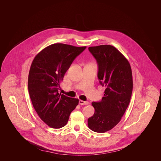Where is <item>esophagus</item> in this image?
Masks as SVG:
<instances>
[{"label": "esophagus", "mask_w": 161, "mask_h": 161, "mask_svg": "<svg viewBox=\"0 0 161 161\" xmlns=\"http://www.w3.org/2000/svg\"><path fill=\"white\" fill-rule=\"evenodd\" d=\"M79 104L80 105H87L89 104V103L87 101H84L83 100H80L79 101Z\"/></svg>", "instance_id": "1"}]
</instances>
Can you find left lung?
I'll use <instances>...</instances> for the list:
<instances>
[{
  "label": "left lung",
  "instance_id": "1",
  "mask_svg": "<svg viewBox=\"0 0 161 161\" xmlns=\"http://www.w3.org/2000/svg\"><path fill=\"white\" fill-rule=\"evenodd\" d=\"M89 50L97 61L98 78L106 89L100 102L92 103L95 113L88 119V127L95 132L104 133L119 123L130 103L132 72L128 60L114 46H92Z\"/></svg>",
  "mask_w": 161,
  "mask_h": 161
}]
</instances>
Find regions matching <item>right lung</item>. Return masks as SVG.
Listing matches in <instances>:
<instances>
[{
  "label": "right lung",
  "mask_w": 161,
  "mask_h": 161,
  "mask_svg": "<svg viewBox=\"0 0 161 161\" xmlns=\"http://www.w3.org/2000/svg\"><path fill=\"white\" fill-rule=\"evenodd\" d=\"M86 48L54 43L42 50L32 62L28 80L32 104L40 119L51 128L66 125L78 104V99L59 93L58 90L72 63Z\"/></svg>",
  "instance_id": "1"
}]
</instances>
